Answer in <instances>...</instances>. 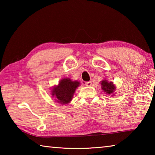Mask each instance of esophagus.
<instances>
[{
	"label": "esophagus",
	"instance_id": "obj_1",
	"mask_svg": "<svg viewBox=\"0 0 155 155\" xmlns=\"http://www.w3.org/2000/svg\"><path fill=\"white\" fill-rule=\"evenodd\" d=\"M91 84H92V82H91V81H87V82L85 83V85L86 86H91Z\"/></svg>",
	"mask_w": 155,
	"mask_h": 155
}]
</instances>
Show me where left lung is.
Returning a JSON list of instances; mask_svg holds the SVG:
<instances>
[{
  "label": "left lung",
  "instance_id": "obj_1",
  "mask_svg": "<svg viewBox=\"0 0 155 155\" xmlns=\"http://www.w3.org/2000/svg\"><path fill=\"white\" fill-rule=\"evenodd\" d=\"M101 85H102V89L105 91L106 94H111L114 92L115 90V87L114 85H113L112 82H108L107 80H104L101 82Z\"/></svg>",
  "mask_w": 155,
  "mask_h": 155
}]
</instances>
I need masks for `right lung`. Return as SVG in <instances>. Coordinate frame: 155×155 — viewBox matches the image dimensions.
Masks as SVG:
<instances>
[{"label":"right lung","instance_id":"1","mask_svg":"<svg viewBox=\"0 0 155 155\" xmlns=\"http://www.w3.org/2000/svg\"><path fill=\"white\" fill-rule=\"evenodd\" d=\"M80 83L77 81H72L70 78H64L59 83L58 86L52 89V95L56 101L61 104H68L72 101L74 93Z\"/></svg>","mask_w":155,"mask_h":155}]
</instances>
